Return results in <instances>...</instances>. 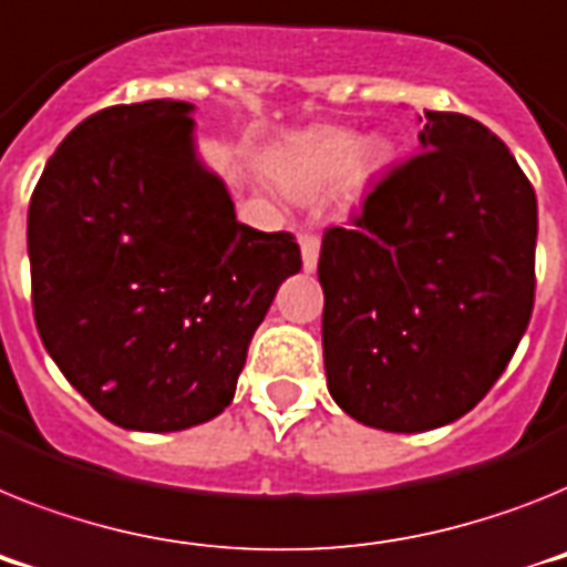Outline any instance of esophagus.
I'll list each match as a JSON object with an SVG mask.
<instances>
[{"label":"esophagus","mask_w":567,"mask_h":567,"mask_svg":"<svg viewBox=\"0 0 567 567\" xmlns=\"http://www.w3.org/2000/svg\"><path fill=\"white\" fill-rule=\"evenodd\" d=\"M299 247H302V268L311 274V270H317V261H320V236L317 233H302Z\"/></svg>","instance_id":"esophagus-1"}]
</instances>
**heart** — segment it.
I'll use <instances>...</instances> for the list:
<instances>
[{"mask_svg":"<svg viewBox=\"0 0 567 567\" xmlns=\"http://www.w3.org/2000/svg\"><path fill=\"white\" fill-rule=\"evenodd\" d=\"M383 158H386V150L378 141L357 146V137L351 132L320 130L297 141L291 150H285L274 161V173L288 189L308 193L334 181L346 166L357 178H365L372 169H378Z\"/></svg>","mask_w":567,"mask_h":567,"instance_id":"1","label":"heart"}]
</instances>
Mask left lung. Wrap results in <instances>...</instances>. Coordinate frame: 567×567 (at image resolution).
<instances>
[{
    "label": "left lung",
    "mask_w": 567,
    "mask_h": 567,
    "mask_svg": "<svg viewBox=\"0 0 567 567\" xmlns=\"http://www.w3.org/2000/svg\"><path fill=\"white\" fill-rule=\"evenodd\" d=\"M417 141L349 227H328L317 268L328 392L386 432L467 415L536 291V193L511 150L458 112H426Z\"/></svg>",
    "instance_id": "obj_1"
}]
</instances>
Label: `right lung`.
Segmentation results:
<instances>
[{
  "mask_svg": "<svg viewBox=\"0 0 567 567\" xmlns=\"http://www.w3.org/2000/svg\"><path fill=\"white\" fill-rule=\"evenodd\" d=\"M193 106H109L65 135L28 207L33 320L106 421L178 432L230 406L247 346L302 268L291 233L236 221Z\"/></svg>",
  "mask_w": 567,
  "mask_h": 567,
  "instance_id": "obj_1",
  "label": "right lung"
}]
</instances>
